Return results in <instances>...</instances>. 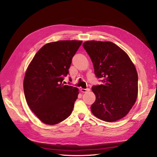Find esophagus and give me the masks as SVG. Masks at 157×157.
Wrapping results in <instances>:
<instances>
[{
    "mask_svg": "<svg viewBox=\"0 0 157 157\" xmlns=\"http://www.w3.org/2000/svg\"><path fill=\"white\" fill-rule=\"evenodd\" d=\"M90 90V88H81L80 89V91L82 92H83V93H86V92H89Z\"/></svg>",
    "mask_w": 157,
    "mask_h": 157,
    "instance_id": "1",
    "label": "esophagus"
}]
</instances>
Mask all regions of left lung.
I'll return each mask as SVG.
<instances>
[{
    "label": "left lung",
    "mask_w": 157,
    "mask_h": 157,
    "mask_svg": "<svg viewBox=\"0 0 157 157\" xmlns=\"http://www.w3.org/2000/svg\"><path fill=\"white\" fill-rule=\"evenodd\" d=\"M102 84L92 86L96 101L91 111L105 121H117L128 114L138 96V73L129 56L111 42L83 44Z\"/></svg>",
    "instance_id": "obj_1"
}]
</instances>
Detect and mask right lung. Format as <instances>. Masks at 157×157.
<instances>
[{"label": "right lung", "mask_w": 157, "mask_h": 157, "mask_svg": "<svg viewBox=\"0 0 157 157\" xmlns=\"http://www.w3.org/2000/svg\"><path fill=\"white\" fill-rule=\"evenodd\" d=\"M82 41L48 43L39 50L26 71L23 90L29 107L48 125L63 121L71 114L78 89L64 85L73 56Z\"/></svg>", "instance_id": "obj_1"}]
</instances>
